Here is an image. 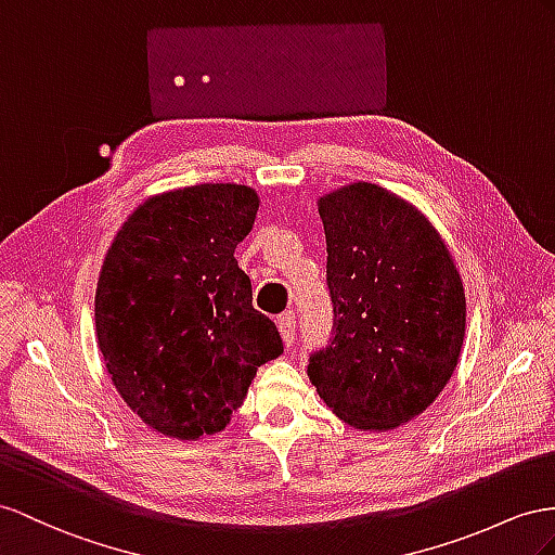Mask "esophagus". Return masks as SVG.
Masks as SVG:
<instances>
[{
	"label": "esophagus",
	"instance_id": "34e87169",
	"mask_svg": "<svg viewBox=\"0 0 555 555\" xmlns=\"http://www.w3.org/2000/svg\"><path fill=\"white\" fill-rule=\"evenodd\" d=\"M276 323H279V333L283 337V345L293 347V343H295V314H293V311L281 314Z\"/></svg>",
	"mask_w": 555,
	"mask_h": 555
}]
</instances>
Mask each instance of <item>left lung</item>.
I'll list each match as a JSON object with an SVG mask.
<instances>
[{
	"label": "left lung",
	"instance_id": "8db88e82",
	"mask_svg": "<svg viewBox=\"0 0 555 555\" xmlns=\"http://www.w3.org/2000/svg\"><path fill=\"white\" fill-rule=\"evenodd\" d=\"M328 246L331 345L307 375L323 403L361 431L422 415L457 367L466 297L462 276L422 210L373 182L319 198Z\"/></svg>",
	"mask_w": 555,
	"mask_h": 555
}]
</instances>
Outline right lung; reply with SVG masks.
<instances>
[{"label": "right lung", "instance_id": "right-lung-1", "mask_svg": "<svg viewBox=\"0 0 555 555\" xmlns=\"http://www.w3.org/2000/svg\"><path fill=\"white\" fill-rule=\"evenodd\" d=\"M258 208L248 184L170 190L145 198L105 255L98 347L124 403L168 438L222 431L258 367L283 353L234 258Z\"/></svg>", "mask_w": 555, "mask_h": 555}]
</instances>
